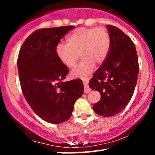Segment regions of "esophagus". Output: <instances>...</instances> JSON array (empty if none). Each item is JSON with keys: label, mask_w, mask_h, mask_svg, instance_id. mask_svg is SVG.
Instances as JSON below:
<instances>
[{"label": "esophagus", "mask_w": 155, "mask_h": 155, "mask_svg": "<svg viewBox=\"0 0 155 155\" xmlns=\"http://www.w3.org/2000/svg\"><path fill=\"white\" fill-rule=\"evenodd\" d=\"M84 86V92L85 93H88V92H90L91 89L88 86V79L87 78H84V79H82Z\"/></svg>", "instance_id": "1"}]
</instances>
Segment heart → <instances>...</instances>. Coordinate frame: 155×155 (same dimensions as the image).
<instances>
[{
  "instance_id": "heart-1",
  "label": "heart",
  "mask_w": 155,
  "mask_h": 155,
  "mask_svg": "<svg viewBox=\"0 0 155 155\" xmlns=\"http://www.w3.org/2000/svg\"><path fill=\"white\" fill-rule=\"evenodd\" d=\"M65 44H59L56 54L65 66L74 67L80 55L81 63L71 72L73 77H85L93 68L95 63L101 64L107 58L111 40L107 30L104 27L76 29L68 36Z\"/></svg>"
}]
</instances>
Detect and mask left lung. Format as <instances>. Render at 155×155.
<instances>
[{"mask_svg":"<svg viewBox=\"0 0 155 155\" xmlns=\"http://www.w3.org/2000/svg\"><path fill=\"white\" fill-rule=\"evenodd\" d=\"M111 45L105 62L93 74L89 86L101 93V100L93 105L94 111L103 117L121 112L130 101L138 79L136 49L131 39L118 28L106 26Z\"/></svg>","mask_w":155,"mask_h":155,"instance_id":"8db88e82","label":"left lung"}]
</instances>
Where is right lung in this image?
Wrapping results in <instances>:
<instances>
[{
  "instance_id": "right-lung-1",
  "label": "right lung",
  "mask_w": 155,
  "mask_h": 155,
  "mask_svg": "<svg viewBox=\"0 0 155 155\" xmlns=\"http://www.w3.org/2000/svg\"><path fill=\"white\" fill-rule=\"evenodd\" d=\"M74 28L38 30L26 38L19 53L17 68L25 98L40 118L51 124L68 120L84 92L80 79L63 81L69 70L56 54L60 41Z\"/></svg>"
}]
</instances>
